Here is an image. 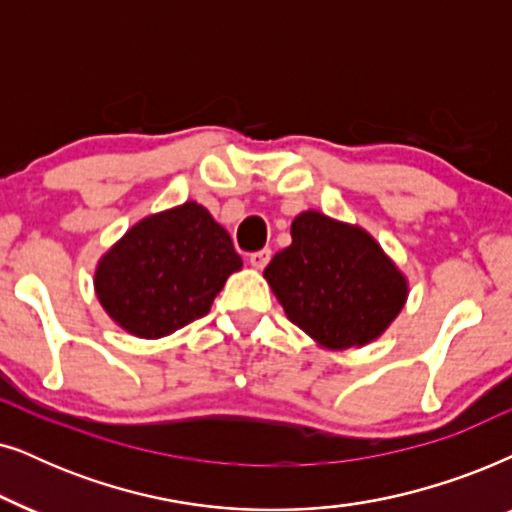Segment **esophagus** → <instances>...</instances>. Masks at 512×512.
Here are the masks:
<instances>
[{
  "instance_id": "obj_1",
  "label": "esophagus",
  "mask_w": 512,
  "mask_h": 512,
  "mask_svg": "<svg viewBox=\"0 0 512 512\" xmlns=\"http://www.w3.org/2000/svg\"><path fill=\"white\" fill-rule=\"evenodd\" d=\"M271 260V250L269 248H262V250H255L250 252V264L255 269H264Z\"/></svg>"
}]
</instances>
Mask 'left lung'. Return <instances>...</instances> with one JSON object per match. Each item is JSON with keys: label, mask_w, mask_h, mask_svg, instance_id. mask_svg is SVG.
<instances>
[{"label": "left lung", "mask_w": 512, "mask_h": 512, "mask_svg": "<svg viewBox=\"0 0 512 512\" xmlns=\"http://www.w3.org/2000/svg\"><path fill=\"white\" fill-rule=\"evenodd\" d=\"M288 318L327 349L377 339L407 299V283L363 229L309 210L292 222V245L264 269Z\"/></svg>", "instance_id": "left-lung-1"}]
</instances>
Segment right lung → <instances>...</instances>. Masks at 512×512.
<instances>
[{"instance_id": "obj_1", "label": "right lung", "mask_w": 512, "mask_h": 512, "mask_svg": "<svg viewBox=\"0 0 512 512\" xmlns=\"http://www.w3.org/2000/svg\"><path fill=\"white\" fill-rule=\"evenodd\" d=\"M241 267L227 231L189 201L126 231L100 260L95 292L124 330L156 339L206 316L224 281Z\"/></svg>"}]
</instances>
